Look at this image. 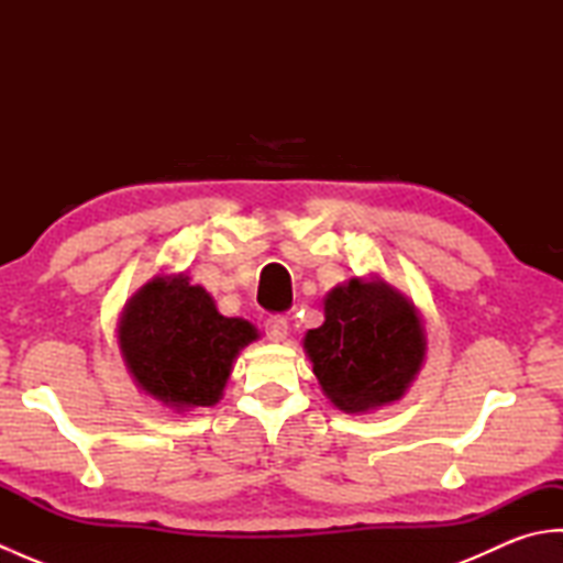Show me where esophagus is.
<instances>
[{"label": "esophagus", "instance_id": "34e87169", "mask_svg": "<svg viewBox=\"0 0 563 563\" xmlns=\"http://www.w3.org/2000/svg\"><path fill=\"white\" fill-rule=\"evenodd\" d=\"M263 329H266L268 341L280 343V341H285V336H288V319H285L283 314H271L266 319V324H263Z\"/></svg>", "mask_w": 563, "mask_h": 563}]
</instances>
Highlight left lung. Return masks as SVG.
<instances>
[{
  "label": "left lung",
  "mask_w": 563,
  "mask_h": 563,
  "mask_svg": "<svg viewBox=\"0 0 563 563\" xmlns=\"http://www.w3.org/2000/svg\"><path fill=\"white\" fill-rule=\"evenodd\" d=\"M324 312L305 351L327 397L345 413L401 399L426 351L413 305L387 283L351 278L329 292Z\"/></svg>",
  "instance_id": "left-lung-1"
}]
</instances>
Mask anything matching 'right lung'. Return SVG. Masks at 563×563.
<instances>
[{"instance_id": "right-lung-1", "label": "right lung", "mask_w": 563, "mask_h": 563, "mask_svg": "<svg viewBox=\"0 0 563 563\" xmlns=\"http://www.w3.org/2000/svg\"><path fill=\"white\" fill-rule=\"evenodd\" d=\"M118 339L142 389L174 409H194L220 401L232 361L256 339V329L222 317L186 275H166L130 300Z\"/></svg>"}]
</instances>
